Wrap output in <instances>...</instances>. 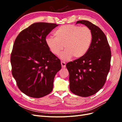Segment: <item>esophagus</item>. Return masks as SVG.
Returning <instances> with one entry per match:
<instances>
[{
    "label": "esophagus",
    "mask_w": 122,
    "mask_h": 122,
    "mask_svg": "<svg viewBox=\"0 0 122 122\" xmlns=\"http://www.w3.org/2000/svg\"><path fill=\"white\" fill-rule=\"evenodd\" d=\"M61 65L62 68H66V63H65V62H64V61H61Z\"/></svg>",
    "instance_id": "34e87169"
}]
</instances>
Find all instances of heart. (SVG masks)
Returning <instances> with one entry per match:
<instances>
[{
  "label": "heart",
  "mask_w": 122,
  "mask_h": 122,
  "mask_svg": "<svg viewBox=\"0 0 122 122\" xmlns=\"http://www.w3.org/2000/svg\"><path fill=\"white\" fill-rule=\"evenodd\" d=\"M54 37L47 36L46 45L51 52L57 55L64 49L60 57L68 61L73 56L81 57L91 46L93 35L90 28L73 25H65L58 28L54 33Z\"/></svg>",
  "instance_id": "b5f03b06"
}]
</instances>
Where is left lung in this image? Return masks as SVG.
<instances>
[{
    "mask_svg": "<svg viewBox=\"0 0 122 122\" xmlns=\"http://www.w3.org/2000/svg\"><path fill=\"white\" fill-rule=\"evenodd\" d=\"M91 29L93 38L84 56L66 65L69 73L70 90L79 96L93 95L106 81L110 70L111 51L104 33L97 26L86 20L77 21Z\"/></svg>",
    "mask_w": 122,
    "mask_h": 122,
    "instance_id": "1",
    "label": "left lung"
}]
</instances>
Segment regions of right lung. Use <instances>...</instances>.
Instances as JSON below:
<instances>
[{
	"label": "right lung",
	"mask_w": 122,
	"mask_h": 122,
	"mask_svg": "<svg viewBox=\"0 0 122 122\" xmlns=\"http://www.w3.org/2000/svg\"><path fill=\"white\" fill-rule=\"evenodd\" d=\"M58 25L38 22L20 32L10 56L12 73L20 90L41 98L52 91L54 77L61 69L59 59L46 45V36Z\"/></svg>",
	"instance_id": "1"
}]
</instances>
